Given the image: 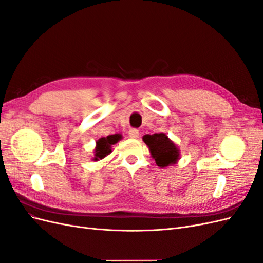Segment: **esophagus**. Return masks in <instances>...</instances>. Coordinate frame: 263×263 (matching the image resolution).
<instances>
[{"label": "esophagus", "mask_w": 263, "mask_h": 263, "mask_svg": "<svg viewBox=\"0 0 263 263\" xmlns=\"http://www.w3.org/2000/svg\"><path fill=\"white\" fill-rule=\"evenodd\" d=\"M128 135L130 138H137L139 136V130L136 129V128H130L128 130Z\"/></svg>", "instance_id": "obj_1"}]
</instances>
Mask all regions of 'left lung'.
Masks as SVG:
<instances>
[{
    "mask_svg": "<svg viewBox=\"0 0 263 263\" xmlns=\"http://www.w3.org/2000/svg\"><path fill=\"white\" fill-rule=\"evenodd\" d=\"M142 140L149 147L151 156L155 159L156 163L164 168L169 164H174L179 159V150L177 146L165 136V134L145 135Z\"/></svg>",
    "mask_w": 263,
    "mask_h": 263,
    "instance_id": "1",
    "label": "left lung"
}]
</instances>
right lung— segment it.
<instances>
[{"label": "right lung", "mask_w": 263, "mask_h": 263, "mask_svg": "<svg viewBox=\"0 0 263 263\" xmlns=\"http://www.w3.org/2000/svg\"><path fill=\"white\" fill-rule=\"evenodd\" d=\"M122 138L121 135H109L107 137H103L98 140L97 142V149H95V157L94 160H99V159H103L105 156H107L110 151V146L116 144V142Z\"/></svg>", "instance_id": "add662e5"}]
</instances>
